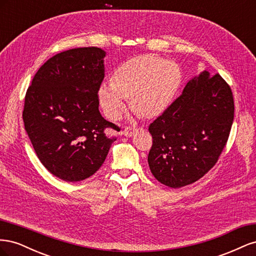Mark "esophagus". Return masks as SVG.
<instances>
[{
	"instance_id": "34e87169",
	"label": "esophagus",
	"mask_w": 256,
	"mask_h": 256,
	"mask_svg": "<svg viewBox=\"0 0 256 256\" xmlns=\"http://www.w3.org/2000/svg\"><path fill=\"white\" fill-rule=\"evenodd\" d=\"M136 128H126L125 130L122 131V134L125 136H128V138H130V136H134V134L136 132Z\"/></svg>"
}]
</instances>
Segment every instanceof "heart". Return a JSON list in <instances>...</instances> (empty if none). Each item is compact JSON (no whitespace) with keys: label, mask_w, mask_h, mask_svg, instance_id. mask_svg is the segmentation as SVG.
Here are the masks:
<instances>
[{"label":"heart","mask_w":256,"mask_h":256,"mask_svg":"<svg viewBox=\"0 0 256 256\" xmlns=\"http://www.w3.org/2000/svg\"><path fill=\"white\" fill-rule=\"evenodd\" d=\"M182 83L180 69L173 62L154 56H141L122 63L113 72L110 84H102L98 98L110 120H118L130 98V108L144 118H154L171 106Z\"/></svg>","instance_id":"obj_1"}]
</instances>
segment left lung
I'll use <instances>...</instances> for the list:
<instances>
[{
    "label": "left lung",
    "instance_id": "8db88e82",
    "mask_svg": "<svg viewBox=\"0 0 256 256\" xmlns=\"http://www.w3.org/2000/svg\"><path fill=\"white\" fill-rule=\"evenodd\" d=\"M234 120L230 85L204 70L150 125L148 166L158 182L171 188L196 182L218 161Z\"/></svg>",
    "mask_w": 256,
    "mask_h": 256
}]
</instances>
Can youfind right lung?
Segmentation results:
<instances>
[{
    "label": "right lung",
    "instance_id": "right-lung-1",
    "mask_svg": "<svg viewBox=\"0 0 256 256\" xmlns=\"http://www.w3.org/2000/svg\"><path fill=\"white\" fill-rule=\"evenodd\" d=\"M106 52L97 47L58 53L38 69L22 118L38 159L54 176L80 182L96 173L120 131L99 112Z\"/></svg>",
    "mask_w": 256,
    "mask_h": 256
}]
</instances>
